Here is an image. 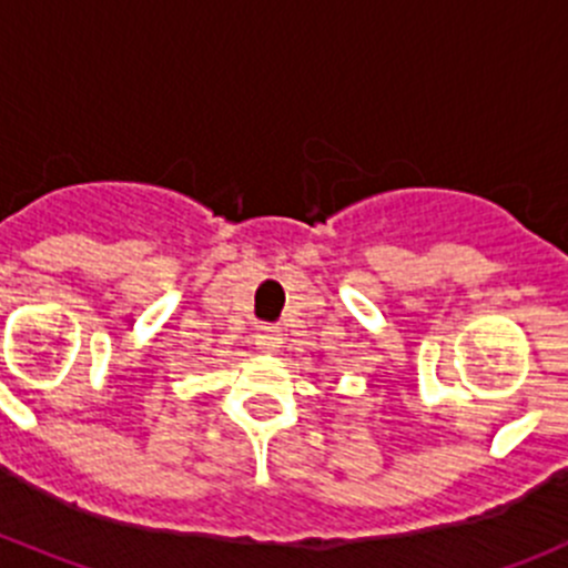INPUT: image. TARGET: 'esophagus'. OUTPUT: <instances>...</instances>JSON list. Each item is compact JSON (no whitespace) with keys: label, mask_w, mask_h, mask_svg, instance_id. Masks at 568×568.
I'll return each mask as SVG.
<instances>
[{"label":"esophagus","mask_w":568,"mask_h":568,"mask_svg":"<svg viewBox=\"0 0 568 568\" xmlns=\"http://www.w3.org/2000/svg\"><path fill=\"white\" fill-rule=\"evenodd\" d=\"M254 344H257V349H263V353H274V349L283 344V333H280L277 327H260L257 336H254Z\"/></svg>","instance_id":"esophagus-1"}]
</instances>
